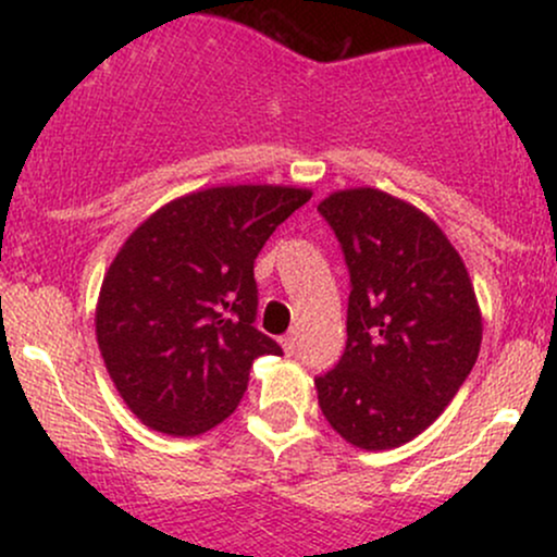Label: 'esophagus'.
<instances>
[{
  "mask_svg": "<svg viewBox=\"0 0 557 557\" xmlns=\"http://www.w3.org/2000/svg\"><path fill=\"white\" fill-rule=\"evenodd\" d=\"M280 343H283V350H285V354H287V356H293V354H296L298 335H296V332H287V335H285L283 341H280Z\"/></svg>",
  "mask_w": 557,
  "mask_h": 557,
  "instance_id": "obj_1",
  "label": "esophagus"
}]
</instances>
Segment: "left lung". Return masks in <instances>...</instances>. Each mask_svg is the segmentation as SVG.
<instances>
[{"instance_id": "left-lung-1", "label": "left lung", "mask_w": 557, "mask_h": 557, "mask_svg": "<svg viewBox=\"0 0 557 557\" xmlns=\"http://www.w3.org/2000/svg\"><path fill=\"white\" fill-rule=\"evenodd\" d=\"M319 212L350 272L348 343L317 376L324 419L361 450L406 445L456 398L482 345L461 253L432 216L376 188L335 190Z\"/></svg>"}]
</instances>
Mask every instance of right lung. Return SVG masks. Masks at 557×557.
Returning a JSON list of instances; mask_svg holds the SVG:
<instances>
[{"label":"right lung","mask_w":557,"mask_h":557,"mask_svg":"<svg viewBox=\"0 0 557 557\" xmlns=\"http://www.w3.org/2000/svg\"><path fill=\"white\" fill-rule=\"evenodd\" d=\"M311 198L293 185H214L159 207L127 235L96 300V343L120 398L151 430L196 437L225 421L259 356L253 261Z\"/></svg>","instance_id":"obj_1"}]
</instances>
